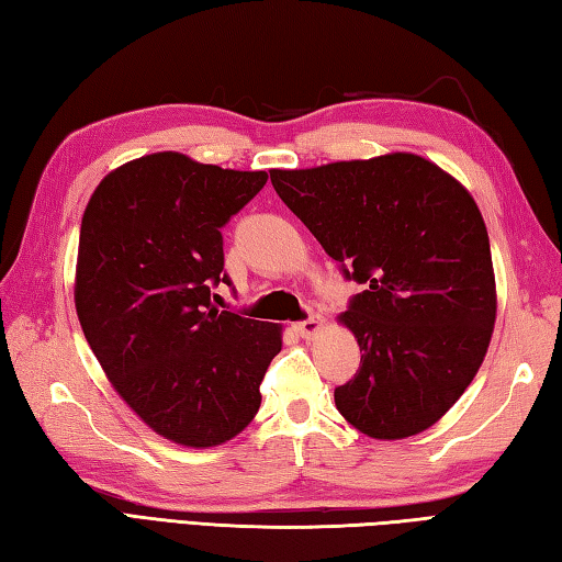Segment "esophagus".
Instances as JSON below:
<instances>
[{
	"mask_svg": "<svg viewBox=\"0 0 562 562\" xmlns=\"http://www.w3.org/2000/svg\"><path fill=\"white\" fill-rule=\"evenodd\" d=\"M296 333H300L302 338H314L321 333V328H324V318L321 316H308L306 321H300V324L294 326Z\"/></svg>",
	"mask_w": 562,
	"mask_h": 562,
	"instance_id": "1",
	"label": "esophagus"
}]
</instances>
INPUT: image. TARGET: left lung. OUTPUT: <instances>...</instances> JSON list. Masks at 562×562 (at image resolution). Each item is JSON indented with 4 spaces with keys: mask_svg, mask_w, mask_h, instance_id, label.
<instances>
[{
    "mask_svg": "<svg viewBox=\"0 0 562 562\" xmlns=\"http://www.w3.org/2000/svg\"><path fill=\"white\" fill-rule=\"evenodd\" d=\"M270 181L345 280L364 284L338 316L362 352L360 372L336 389L340 415L374 439L432 427L493 338L495 272L475 200L408 151L272 169Z\"/></svg>",
    "mask_w": 562,
    "mask_h": 562,
    "instance_id": "1",
    "label": "left lung"
}]
</instances>
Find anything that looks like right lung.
Wrapping results in <instances>:
<instances>
[{"mask_svg": "<svg viewBox=\"0 0 562 562\" xmlns=\"http://www.w3.org/2000/svg\"><path fill=\"white\" fill-rule=\"evenodd\" d=\"M266 181L157 151L111 171L83 210L81 330L121 398L176 445L207 449L241 432L282 350L278 324L212 304V288L232 284L222 226Z\"/></svg>", "mask_w": 562, "mask_h": 562, "instance_id": "1", "label": "right lung"}]
</instances>
